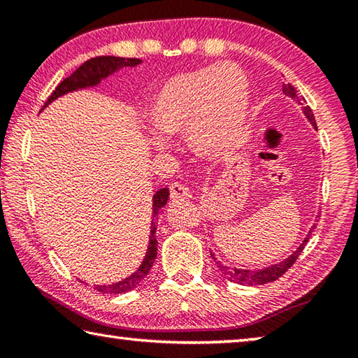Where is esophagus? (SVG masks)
Returning a JSON list of instances; mask_svg holds the SVG:
<instances>
[{"instance_id": "esophagus-1", "label": "esophagus", "mask_w": 358, "mask_h": 358, "mask_svg": "<svg viewBox=\"0 0 358 358\" xmlns=\"http://www.w3.org/2000/svg\"><path fill=\"white\" fill-rule=\"evenodd\" d=\"M169 191H171V197L173 201H180V199L189 197V187L183 183H180V181H173V183L169 186Z\"/></svg>"}]
</instances>
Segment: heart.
Listing matches in <instances>:
<instances>
[{"instance_id": "b5f03b06", "label": "heart", "mask_w": 358, "mask_h": 358, "mask_svg": "<svg viewBox=\"0 0 358 358\" xmlns=\"http://www.w3.org/2000/svg\"><path fill=\"white\" fill-rule=\"evenodd\" d=\"M250 83L237 66L222 63L173 76L150 107V121L159 137L189 136L194 151L216 157L234 147L243 131ZM156 147L164 142L156 138Z\"/></svg>"}]
</instances>
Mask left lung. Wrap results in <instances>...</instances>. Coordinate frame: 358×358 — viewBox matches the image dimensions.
I'll list each match as a JSON object with an SVG mask.
<instances>
[{
	"label": "left lung",
	"mask_w": 358,
	"mask_h": 358,
	"mask_svg": "<svg viewBox=\"0 0 358 358\" xmlns=\"http://www.w3.org/2000/svg\"><path fill=\"white\" fill-rule=\"evenodd\" d=\"M282 93L290 96V98H296L299 99V93H296V90L292 83H284L282 85ZM303 112H305L306 118L311 121V124L314 128L317 129V124H316V120H314V115L311 113V108L310 107H305L303 108ZM314 229V227H313ZM313 230H310V234H308V237L303 240V243L300 245L299 250H296L292 256H289L287 259H284L282 262L280 264H275L268 266V268H262V270H240V268H229V266H222V265H217L220 266V270L222 271L224 275H226L230 281H235L238 284H250V286H256V284H266V282H271V281H276L278 278H281L286 271L290 268L295 264V260L299 259L300 252L303 251V248L306 246L308 240H310V235H311ZM211 257H213V254H211ZM220 264V262H217Z\"/></svg>",
	"instance_id": "left-lung-1"
}]
</instances>
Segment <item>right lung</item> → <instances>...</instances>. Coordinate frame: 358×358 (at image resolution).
Segmentation results:
<instances>
[{"label": "right lung", "mask_w": 358, "mask_h": 358, "mask_svg": "<svg viewBox=\"0 0 358 358\" xmlns=\"http://www.w3.org/2000/svg\"><path fill=\"white\" fill-rule=\"evenodd\" d=\"M138 63H141V59L138 58H120V57L90 58L82 66H78V68L72 72L69 77H66L59 82V85L55 88V92L48 96L44 107L47 104H50L53 99H57L58 96L74 92V90H78V88L93 87V85H98L102 78L107 77L108 74H112V72H115L117 69L124 68V66H137ZM167 199H169L167 187H162V189L156 191V194L153 196V217H156L157 213L164 208V205L167 203ZM155 234H156V221L153 220V222H151V235H150L147 256H145L142 265L138 266L136 273H132L129 278H126L123 281L108 284V286H96V290L104 294H124L128 292V290L134 289L137 284L150 273L151 266L155 264V259L157 254V240Z\"/></svg>", "instance_id": "obj_1"}]
</instances>
